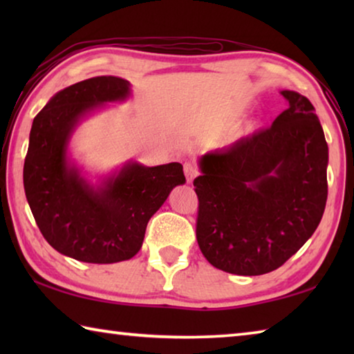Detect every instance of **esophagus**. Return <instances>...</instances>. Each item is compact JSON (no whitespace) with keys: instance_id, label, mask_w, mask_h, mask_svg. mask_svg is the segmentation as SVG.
Wrapping results in <instances>:
<instances>
[{"instance_id":"esophagus-1","label":"esophagus","mask_w":354,"mask_h":354,"mask_svg":"<svg viewBox=\"0 0 354 354\" xmlns=\"http://www.w3.org/2000/svg\"><path fill=\"white\" fill-rule=\"evenodd\" d=\"M184 175H185V178H187V183H192L196 178V175H198V170H196V167L192 162H185L184 164Z\"/></svg>"}]
</instances>
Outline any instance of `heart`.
<instances>
[{
	"label": "heart",
	"mask_w": 354,
	"mask_h": 354,
	"mask_svg": "<svg viewBox=\"0 0 354 354\" xmlns=\"http://www.w3.org/2000/svg\"><path fill=\"white\" fill-rule=\"evenodd\" d=\"M237 115H239L237 112L226 113L225 117L218 118L217 122L214 123L212 129L215 131V133H220V131H225L227 127L230 128L232 124H234V122L237 120ZM257 128H259V123L254 122V120H250V122H245L242 124H236V127H233L232 129L230 128V130L227 129L228 131L225 133L223 137H225V140L227 143H232V142H237V140L243 139V137H248V136H251L253 133H256Z\"/></svg>",
	"instance_id": "1"
}]
</instances>
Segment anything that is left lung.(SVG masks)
I'll list each match as a JSON object with an SVG mask.
<instances>
[{
  "instance_id": "8db88e82",
  "label": "left lung",
  "mask_w": 354,
  "mask_h": 354,
  "mask_svg": "<svg viewBox=\"0 0 354 354\" xmlns=\"http://www.w3.org/2000/svg\"><path fill=\"white\" fill-rule=\"evenodd\" d=\"M270 128L206 153L196 241L220 270L256 277L277 270L319 226L328 196V145L310 101L293 91Z\"/></svg>"
}]
</instances>
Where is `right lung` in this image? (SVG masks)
<instances>
[{
	"label": "right lung",
	"instance_id": "right-lung-1",
	"mask_svg": "<svg viewBox=\"0 0 354 354\" xmlns=\"http://www.w3.org/2000/svg\"><path fill=\"white\" fill-rule=\"evenodd\" d=\"M129 95L127 80L91 77L57 92L32 122L23 167L26 200L46 242L76 261L113 263L136 256L149 218L185 183L179 162H128L98 184L71 162L70 139L81 120Z\"/></svg>",
	"mask_w": 354,
	"mask_h": 354
}]
</instances>
